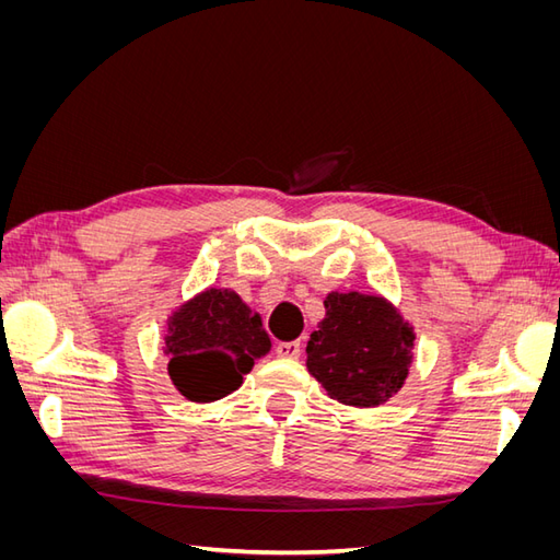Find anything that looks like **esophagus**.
Returning <instances> with one entry per match:
<instances>
[{
    "label": "esophagus",
    "mask_w": 560,
    "mask_h": 560,
    "mask_svg": "<svg viewBox=\"0 0 560 560\" xmlns=\"http://www.w3.org/2000/svg\"><path fill=\"white\" fill-rule=\"evenodd\" d=\"M278 358H287V360H299L301 354V346L296 341H282L276 346Z\"/></svg>",
    "instance_id": "obj_1"
}]
</instances>
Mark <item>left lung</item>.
Instances as JSON below:
<instances>
[{"label":"left lung","mask_w":560,"mask_h":560,"mask_svg":"<svg viewBox=\"0 0 560 560\" xmlns=\"http://www.w3.org/2000/svg\"><path fill=\"white\" fill-rule=\"evenodd\" d=\"M311 334L308 371L331 399L378 406L399 393L413 362V329L381 296L331 292Z\"/></svg>","instance_id":"obj_1"}]
</instances>
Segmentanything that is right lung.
<instances>
[{
	"label": "right lung",
	"instance_id": "1",
	"mask_svg": "<svg viewBox=\"0 0 560 560\" xmlns=\"http://www.w3.org/2000/svg\"><path fill=\"white\" fill-rule=\"evenodd\" d=\"M270 350L261 317L231 290H206L167 319V374L179 393L198 404L238 389L254 360Z\"/></svg>",
	"mask_w": 560,
	"mask_h": 560
}]
</instances>
